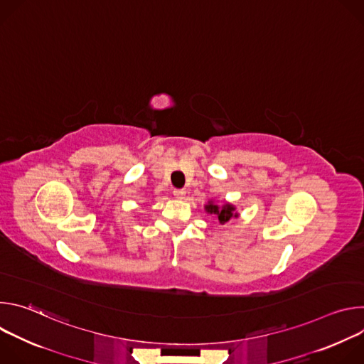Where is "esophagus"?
Instances as JSON below:
<instances>
[{
  "mask_svg": "<svg viewBox=\"0 0 364 364\" xmlns=\"http://www.w3.org/2000/svg\"><path fill=\"white\" fill-rule=\"evenodd\" d=\"M173 194H174V197H176V198H184L186 191H184L183 188H176V190L173 191Z\"/></svg>",
  "mask_w": 364,
  "mask_h": 364,
  "instance_id": "34e87169",
  "label": "esophagus"
}]
</instances>
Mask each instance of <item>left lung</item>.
Instances as JSON below:
<instances>
[{"label":"left lung","mask_w":364,"mask_h":364,"mask_svg":"<svg viewBox=\"0 0 364 364\" xmlns=\"http://www.w3.org/2000/svg\"><path fill=\"white\" fill-rule=\"evenodd\" d=\"M205 212L210 213V215H216L218 219H219V222H220L222 225L228 223L233 216H235V218L237 216L236 213H233V212H235V207L230 205V204H225V205L219 207L218 204L209 203V204L205 205Z\"/></svg>","instance_id":"8db88e82"}]
</instances>
